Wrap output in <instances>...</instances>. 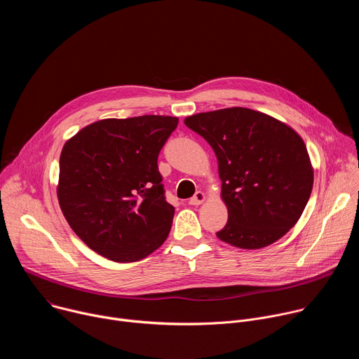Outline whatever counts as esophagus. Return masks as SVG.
<instances>
[{"instance_id": "1", "label": "esophagus", "mask_w": 359, "mask_h": 359, "mask_svg": "<svg viewBox=\"0 0 359 359\" xmlns=\"http://www.w3.org/2000/svg\"><path fill=\"white\" fill-rule=\"evenodd\" d=\"M204 200H206V196H204L203 191H196L194 196L191 198H189V204H191V206H198V204H201Z\"/></svg>"}]
</instances>
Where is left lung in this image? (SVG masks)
<instances>
[{
	"label": "left lung",
	"mask_w": 359,
	"mask_h": 359,
	"mask_svg": "<svg viewBox=\"0 0 359 359\" xmlns=\"http://www.w3.org/2000/svg\"><path fill=\"white\" fill-rule=\"evenodd\" d=\"M184 125L216 153L229 210L226 226L216 233L222 241L257 250L295 226L311 196L314 172L294 129L247 108L197 114Z\"/></svg>",
	"instance_id": "obj_1"
}]
</instances>
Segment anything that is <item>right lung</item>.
<instances>
[{
	"label": "right lung",
	"instance_id": "1",
	"mask_svg": "<svg viewBox=\"0 0 359 359\" xmlns=\"http://www.w3.org/2000/svg\"><path fill=\"white\" fill-rule=\"evenodd\" d=\"M177 123L161 115L104 119L64 144L60 206L95 252L132 263L168 238L175 208L166 201L158 158Z\"/></svg>",
	"mask_w": 359,
	"mask_h": 359
}]
</instances>
